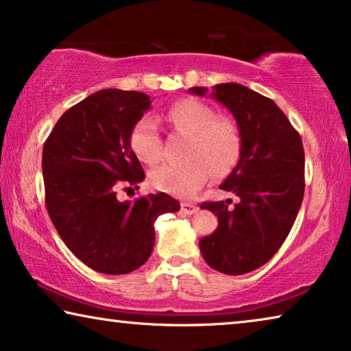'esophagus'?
Masks as SVG:
<instances>
[{"mask_svg": "<svg viewBox=\"0 0 351 351\" xmlns=\"http://www.w3.org/2000/svg\"><path fill=\"white\" fill-rule=\"evenodd\" d=\"M198 208L197 205H193V203H181V211L184 213V214H195L197 211H198Z\"/></svg>", "mask_w": 351, "mask_h": 351, "instance_id": "1", "label": "esophagus"}]
</instances>
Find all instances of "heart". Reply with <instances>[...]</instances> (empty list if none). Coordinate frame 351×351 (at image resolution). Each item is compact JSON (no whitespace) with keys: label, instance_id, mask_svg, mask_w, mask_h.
<instances>
[{"label":"heart","instance_id":"heart-1","mask_svg":"<svg viewBox=\"0 0 351 351\" xmlns=\"http://www.w3.org/2000/svg\"><path fill=\"white\" fill-rule=\"evenodd\" d=\"M165 121L176 132L189 135L181 156L149 173L154 189L178 197H191L211 175H226L241 156V130L227 114L195 99H181L165 112ZM130 148L146 164H156L164 153L158 123L151 117L140 118L130 132Z\"/></svg>","mask_w":351,"mask_h":351}]
</instances>
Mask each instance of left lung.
Here are the masks:
<instances>
[{"label": "left lung", "mask_w": 351, "mask_h": 351, "mask_svg": "<svg viewBox=\"0 0 351 351\" xmlns=\"http://www.w3.org/2000/svg\"><path fill=\"white\" fill-rule=\"evenodd\" d=\"M192 94L206 96L208 88ZM211 96L230 110L241 130V156L221 184L238 197L202 203L219 227L200 239V252L219 273L239 276L263 266L284 244L304 197V148L300 134L269 97L239 83H221Z\"/></svg>", "instance_id": "1"}]
</instances>
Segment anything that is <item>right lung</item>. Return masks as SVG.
I'll list each match as a JSON object with an SVG mask.
<instances>
[{"mask_svg":"<svg viewBox=\"0 0 351 351\" xmlns=\"http://www.w3.org/2000/svg\"><path fill=\"white\" fill-rule=\"evenodd\" d=\"M149 107L143 93L97 91L62 113L42 149L51 222L71 252L99 273L140 268L153 252L156 219L180 209L164 192L135 202L117 197L121 186L145 180L130 132Z\"/></svg>","mask_w":351,"mask_h":351,"instance_id":"add662e5","label":"right lung"}]
</instances>
